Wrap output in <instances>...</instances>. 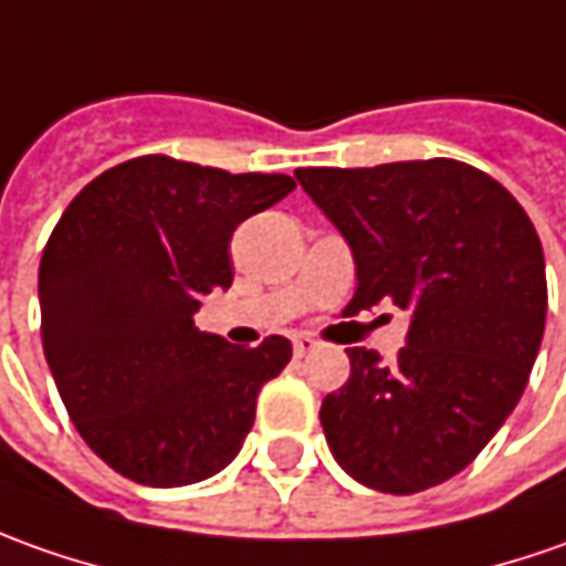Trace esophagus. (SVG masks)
Instances as JSON below:
<instances>
[{"label":"esophagus","mask_w":566,"mask_h":566,"mask_svg":"<svg viewBox=\"0 0 566 566\" xmlns=\"http://www.w3.org/2000/svg\"><path fill=\"white\" fill-rule=\"evenodd\" d=\"M317 339H311V336H295L292 339V352H295V358H305V355H311L314 348H317Z\"/></svg>","instance_id":"obj_1"}]
</instances>
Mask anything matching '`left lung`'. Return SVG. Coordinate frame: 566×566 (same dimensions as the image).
<instances>
[{"label": "left lung", "instance_id": "left-lung-1", "mask_svg": "<svg viewBox=\"0 0 566 566\" xmlns=\"http://www.w3.org/2000/svg\"><path fill=\"white\" fill-rule=\"evenodd\" d=\"M355 258L348 314L396 305V361L345 348L352 374L321 405L339 468L411 495L464 470L521 401L548 311L545 258L521 202L451 158L298 168Z\"/></svg>", "mask_w": 566, "mask_h": 566}]
</instances>
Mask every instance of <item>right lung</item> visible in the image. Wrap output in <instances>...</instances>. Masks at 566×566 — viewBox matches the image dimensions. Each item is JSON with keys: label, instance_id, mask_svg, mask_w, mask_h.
I'll list each match as a JSON object with an SVG mask.
<instances>
[{"label": "right lung", "instance_id": "right-lung-1", "mask_svg": "<svg viewBox=\"0 0 566 566\" xmlns=\"http://www.w3.org/2000/svg\"><path fill=\"white\" fill-rule=\"evenodd\" d=\"M292 189L286 174L143 155L64 208L40 261L43 352L77 433L120 476L189 486L242 449L292 345L239 348L196 327V311L233 283V230Z\"/></svg>", "mask_w": 566, "mask_h": 566}]
</instances>
